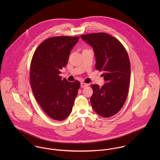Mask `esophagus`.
<instances>
[{
	"mask_svg": "<svg viewBox=\"0 0 160 160\" xmlns=\"http://www.w3.org/2000/svg\"><path fill=\"white\" fill-rule=\"evenodd\" d=\"M87 86H88V84L84 83V82H81V87L82 88H86V87H87Z\"/></svg>",
	"mask_w": 160,
	"mask_h": 160,
	"instance_id": "34e87169",
	"label": "esophagus"
}]
</instances>
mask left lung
<instances>
[{
  "mask_svg": "<svg viewBox=\"0 0 160 160\" xmlns=\"http://www.w3.org/2000/svg\"><path fill=\"white\" fill-rule=\"evenodd\" d=\"M81 38L93 48L95 68L104 72V85L91 86L92 107L100 116L109 118L122 108L128 96L131 75L128 54L118 39L107 33L88 34Z\"/></svg>",
  "mask_w": 160,
  "mask_h": 160,
  "instance_id": "obj_1",
  "label": "left lung"
}]
</instances>
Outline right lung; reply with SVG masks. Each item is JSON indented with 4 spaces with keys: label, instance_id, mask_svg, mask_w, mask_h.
Returning <instances> with one entry per match:
<instances>
[{
    "label": "right lung",
    "instance_id": "1",
    "mask_svg": "<svg viewBox=\"0 0 160 160\" xmlns=\"http://www.w3.org/2000/svg\"><path fill=\"white\" fill-rule=\"evenodd\" d=\"M79 37L50 38L36 50L30 67V82L34 96L44 112L61 121L71 113L80 82L62 79L60 71L65 67Z\"/></svg>",
    "mask_w": 160,
    "mask_h": 160
}]
</instances>
